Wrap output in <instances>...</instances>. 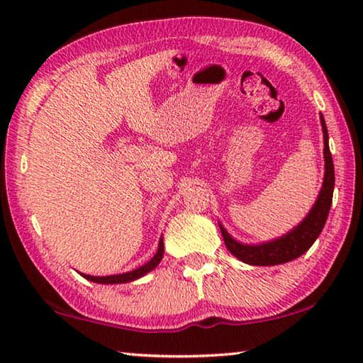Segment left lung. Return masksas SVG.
<instances>
[{
  "instance_id": "1",
  "label": "left lung",
  "mask_w": 363,
  "mask_h": 363,
  "mask_svg": "<svg viewBox=\"0 0 363 363\" xmlns=\"http://www.w3.org/2000/svg\"><path fill=\"white\" fill-rule=\"evenodd\" d=\"M320 125L323 131V158H325V174L322 189L318 192L314 206L307 213V216L301 223L286 232L285 235L274 238L270 242L262 243H242L237 242L229 232L224 229V225L219 223L220 233H223L224 243L227 250L245 264L250 266H277V264L290 262L296 259L301 255H304L309 250L317 237L320 235L325 223H327L331 200H333L335 189V167L333 158L330 153L328 145V130L325 125L323 115L320 113Z\"/></svg>"
}]
</instances>
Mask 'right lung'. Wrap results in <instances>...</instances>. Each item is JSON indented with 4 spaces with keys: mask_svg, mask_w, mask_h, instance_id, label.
<instances>
[{
    "mask_svg": "<svg viewBox=\"0 0 363 363\" xmlns=\"http://www.w3.org/2000/svg\"><path fill=\"white\" fill-rule=\"evenodd\" d=\"M164 253V247H163V237L160 238L158 242V248H157V253L153 255L152 259L149 262H145L144 266H140L134 270H130V272H123V274H115V275H106V277H96V275H86L79 272V275H83L86 280L89 281H96V284H102V285H118V284H130V281L138 280L140 277H144L145 274H149L150 270L155 269L160 261H162Z\"/></svg>",
    "mask_w": 363,
    "mask_h": 363,
    "instance_id": "add662e5",
    "label": "right lung"
}]
</instances>
